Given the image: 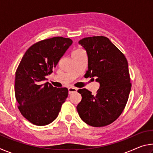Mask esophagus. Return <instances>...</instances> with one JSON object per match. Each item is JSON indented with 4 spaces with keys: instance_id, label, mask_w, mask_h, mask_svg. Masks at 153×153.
Listing matches in <instances>:
<instances>
[{
    "instance_id": "esophagus-1",
    "label": "esophagus",
    "mask_w": 153,
    "mask_h": 153,
    "mask_svg": "<svg viewBox=\"0 0 153 153\" xmlns=\"http://www.w3.org/2000/svg\"><path fill=\"white\" fill-rule=\"evenodd\" d=\"M68 91H69V94H70L71 93L77 92V88H76L74 87H69L68 88Z\"/></svg>"
}]
</instances>
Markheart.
Masks as SVG:
<instances>
[{"instance_id":"obj_1","label":"heart","mask_w":153,"mask_h":153,"mask_svg":"<svg viewBox=\"0 0 153 153\" xmlns=\"http://www.w3.org/2000/svg\"><path fill=\"white\" fill-rule=\"evenodd\" d=\"M81 51L80 49H77V50H75L74 51Z\"/></svg>"}]
</instances>
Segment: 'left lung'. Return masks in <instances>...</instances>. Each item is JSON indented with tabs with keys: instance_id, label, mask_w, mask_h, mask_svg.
Instances as JSON below:
<instances>
[{
	"instance_id": "8db88e82",
	"label": "left lung",
	"mask_w": 153,
	"mask_h": 153,
	"mask_svg": "<svg viewBox=\"0 0 153 153\" xmlns=\"http://www.w3.org/2000/svg\"><path fill=\"white\" fill-rule=\"evenodd\" d=\"M79 43L86 49L88 65L85 76L97 77V94L79 89L82 100L77 106L80 118L93 127L109 125L126 107L131 84L125 55L105 36L84 38Z\"/></svg>"
}]
</instances>
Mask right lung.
I'll use <instances>...</instances> for the list:
<instances>
[{"instance_id": "obj_1", "label": "right lung", "mask_w": 153, "mask_h": 153, "mask_svg": "<svg viewBox=\"0 0 153 153\" xmlns=\"http://www.w3.org/2000/svg\"><path fill=\"white\" fill-rule=\"evenodd\" d=\"M72 43L70 38L60 36L39 41L27 49L17 67L15 82L17 107L36 126L53 122L68 97L67 88L53 87L44 81Z\"/></svg>"}]
</instances>
